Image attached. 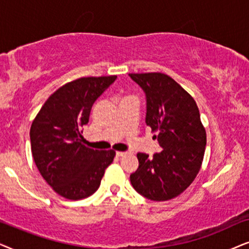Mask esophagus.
Returning a JSON list of instances; mask_svg holds the SVG:
<instances>
[{
  "mask_svg": "<svg viewBox=\"0 0 249 249\" xmlns=\"http://www.w3.org/2000/svg\"><path fill=\"white\" fill-rule=\"evenodd\" d=\"M128 154H130L128 151H117V152H116V155H117L118 157H124V156H126Z\"/></svg>",
  "mask_w": 249,
  "mask_h": 249,
  "instance_id": "1",
  "label": "esophagus"
}]
</instances>
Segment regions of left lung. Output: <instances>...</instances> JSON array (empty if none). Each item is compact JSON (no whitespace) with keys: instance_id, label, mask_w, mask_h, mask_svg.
<instances>
[{"instance_id":"obj_1","label":"left lung","mask_w":249,"mask_h":249,"mask_svg":"<svg viewBox=\"0 0 249 249\" xmlns=\"http://www.w3.org/2000/svg\"><path fill=\"white\" fill-rule=\"evenodd\" d=\"M145 94V124L157 132L160 152H139V167L131 174L133 188L155 201L170 200L192 183L200 170L206 131L196 101L170 76L161 72L128 74Z\"/></svg>"}]
</instances>
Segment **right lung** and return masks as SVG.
Listing matches in <instances>:
<instances>
[{"mask_svg":"<svg viewBox=\"0 0 249 249\" xmlns=\"http://www.w3.org/2000/svg\"><path fill=\"white\" fill-rule=\"evenodd\" d=\"M116 78L82 77L67 83L50 95L33 122L29 135L36 166L50 187L67 199L94 194L114 160V150L83 144L82 133L92 106Z\"/></svg>","mask_w":249,"mask_h":249,"instance_id":"obj_1","label":"right lung"}]
</instances>
